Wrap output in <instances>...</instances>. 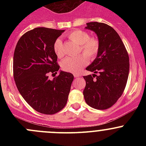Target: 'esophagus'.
Masks as SVG:
<instances>
[{
  "label": "esophagus",
  "instance_id": "34e87169",
  "mask_svg": "<svg viewBox=\"0 0 146 146\" xmlns=\"http://www.w3.org/2000/svg\"><path fill=\"white\" fill-rule=\"evenodd\" d=\"M73 76H74L75 78L80 77V74H78V73H74V74H73Z\"/></svg>",
  "mask_w": 146,
  "mask_h": 146
}]
</instances>
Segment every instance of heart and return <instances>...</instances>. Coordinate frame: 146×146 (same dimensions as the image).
<instances>
[{"label": "heart", "instance_id": "1", "mask_svg": "<svg viewBox=\"0 0 146 146\" xmlns=\"http://www.w3.org/2000/svg\"><path fill=\"white\" fill-rule=\"evenodd\" d=\"M68 37L70 41L79 45V52L81 51L90 59H93L96 57L99 51V42L95 38L90 37L88 32L78 29L70 32L68 35ZM54 51L58 58H61L64 56L63 42L60 38L56 39L54 42ZM85 56L80 54L75 58L68 57L64 58L61 63V68L65 71L73 73H78L88 63L87 57Z\"/></svg>", "mask_w": 146, "mask_h": 146}]
</instances>
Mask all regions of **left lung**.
Listing matches in <instances>:
<instances>
[{
    "label": "left lung",
    "mask_w": 146,
    "mask_h": 146,
    "mask_svg": "<svg viewBox=\"0 0 146 146\" xmlns=\"http://www.w3.org/2000/svg\"><path fill=\"white\" fill-rule=\"evenodd\" d=\"M86 25L85 29L93 31L98 36L99 51L95 59L86 68L94 74L83 77L86 82L84 98L92 108L106 110L115 104L124 90L129 77V55L112 27L98 22ZM98 72L99 75L97 76L95 73Z\"/></svg>",
    "instance_id": "left-lung-1"
}]
</instances>
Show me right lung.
<instances>
[{"label": "right lung", "instance_id": "obj_1", "mask_svg": "<svg viewBox=\"0 0 146 146\" xmlns=\"http://www.w3.org/2000/svg\"><path fill=\"white\" fill-rule=\"evenodd\" d=\"M64 31L35 28L20 37L15 49L16 86L25 100L42 114H54L64 108L74 78L72 73L60 70L57 77L48 79V73L59 70L54 43Z\"/></svg>", "mask_w": 146, "mask_h": 146}]
</instances>
